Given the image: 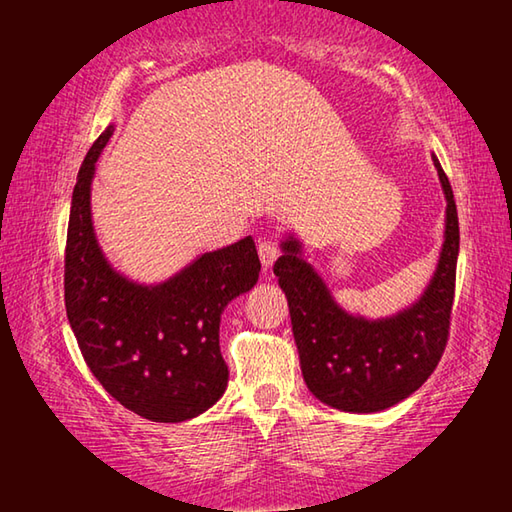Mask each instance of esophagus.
I'll return each mask as SVG.
<instances>
[{
	"instance_id": "34e87169",
	"label": "esophagus",
	"mask_w": 512,
	"mask_h": 512,
	"mask_svg": "<svg viewBox=\"0 0 512 512\" xmlns=\"http://www.w3.org/2000/svg\"><path fill=\"white\" fill-rule=\"evenodd\" d=\"M257 253H259V259H262V266L264 268H270L273 266L275 262H277V257H279V246L275 244V242H259V246H257Z\"/></svg>"
}]
</instances>
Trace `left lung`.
I'll list each match as a JSON object with an SVG mask.
<instances>
[{
  "label": "left lung",
  "mask_w": 512,
  "mask_h": 512,
  "mask_svg": "<svg viewBox=\"0 0 512 512\" xmlns=\"http://www.w3.org/2000/svg\"><path fill=\"white\" fill-rule=\"evenodd\" d=\"M447 215L444 242L431 281L418 301L385 319L350 314L303 257L299 239L281 242L275 275L286 292L301 374L325 405L352 413H376L411 396L436 369L449 336L460 253V226L447 173L436 154Z\"/></svg>",
  "instance_id": "left-lung-1"
}]
</instances>
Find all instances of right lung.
Masks as SVG:
<instances>
[{
    "label": "right lung",
    "mask_w": 512,
    "mask_h": 512,
    "mask_svg": "<svg viewBox=\"0 0 512 512\" xmlns=\"http://www.w3.org/2000/svg\"><path fill=\"white\" fill-rule=\"evenodd\" d=\"M112 134L114 125L94 140L72 191L65 312L107 394L147 420H191L224 394L222 312L257 284L262 264L248 235L198 255L160 284H138L118 273L96 239L90 206L96 160Z\"/></svg>",
    "instance_id": "add662e5"
}]
</instances>
